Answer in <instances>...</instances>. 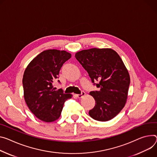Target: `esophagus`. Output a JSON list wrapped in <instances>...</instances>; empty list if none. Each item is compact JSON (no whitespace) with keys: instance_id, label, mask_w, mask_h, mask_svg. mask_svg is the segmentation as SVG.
Masks as SVG:
<instances>
[{"instance_id":"1","label":"esophagus","mask_w":157,"mask_h":157,"mask_svg":"<svg viewBox=\"0 0 157 157\" xmlns=\"http://www.w3.org/2000/svg\"><path fill=\"white\" fill-rule=\"evenodd\" d=\"M85 94H86V93H85L84 91H81V94H76V96H77L78 98H82L84 96H85Z\"/></svg>"}]
</instances>
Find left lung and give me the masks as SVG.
<instances>
[{
  "label": "left lung",
  "mask_w": 157,
  "mask_h": 157,
  "mask_svg": "<svg viewBox=\"0 0 157 157\" xmlns=\"http://www.w3.org/2000/svg\"><path fill=\"white\" fill-rule=\"evenodd\" d=\"M75 57L99 91L90 93L95 100L90 116L106 121L115 117L126 102L130 78L118 54L109 48H92L76 53ZM98 81L95 83L96 81Z\"/></svg>",
  "instance_id": "8db88e82"
}]
</instances>
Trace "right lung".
<instances>
[{"label":"right lung","instance_id":"obj_1","mask_svg":"<svg viewBox=\"0 0 157 157\" xmlns=\"http://www.w3.org/2000/svg\"><path fill=\"white\" fill-rule=\"evenodd\" d=\"M71 57V54L65 51H44L31 61L24 71L22 84L25 103L42 121L52 122L58 120L64 102L72 96L64 94L61 89L56 90L53 85L62 66Z\"/></svg>","mask_w":157,"mask_h":157}]
</instances>
